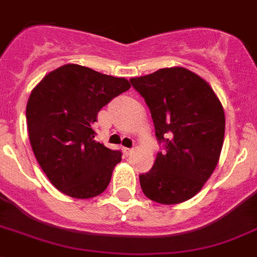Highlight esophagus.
Listing matches in <instances>:
<instances>
[{"label": "esophagus", "instance_id": "34e87169", "mask_svg": "<svg viewBox=\"0 0 257 257\" xmlns=\"http://www.w3.org/2000/svg\"><path fill=\"white\" fill-rule=\"evenodd\" d=\"M122 150H124V154H125L126 156L131 155V154L133 153V149H128V147H124V149H122Z\"/></svg>", "mask_w": 257, "mask_h": 257}]
</instances>
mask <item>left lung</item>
<instances>
[{"mask_svg": "<svg viewBox=\"0 0 257 257\" xmlns=\"http://www.w3.org/2000/svg\"><path fill=\"white\" fill-rule=\"evenodd\" d=\"M132 85L150 108L164 151L140 175L149 199L177 204L202 190L217 166L225 135L222 104L206 80L184 67L133 77Z\"/></svg>", "mask_w": 257, "mask_h": 257, "instance_id": "8db88e82", "label": "left lung"}]
</instances>
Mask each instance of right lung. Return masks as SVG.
<instances>
[{
    "label": "right lung",
    "mask_w": 257,
    "mask_h": 257,
    "mask_svg": "<svg viewBox=\"0 0 257 257\" xmlns=\"http://www.w3.org/2000/svg\"><path fill=\"white\" fill-rule=\"evenodd\" d=\"M129 88L124 77L79 64H64L35 86L26 110L30 142L58 190L76 199L106 190L121 153L95 141L91 126L102 107Z\"/></svg>",
    "instance_id": "right-lung-1"
}]
</instances>
